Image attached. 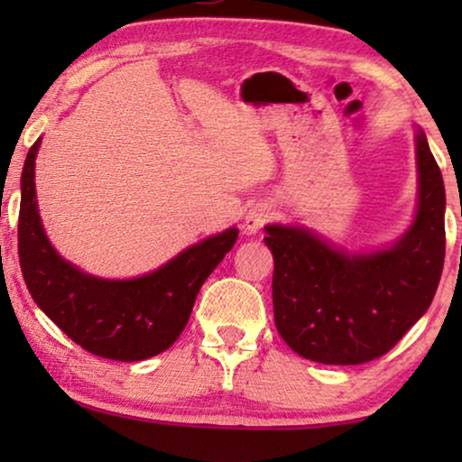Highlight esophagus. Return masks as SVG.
Wrapping results in <instances>:
<instances>
[{
    "mask_svg": "<svg viewBox=\"0 0 462 462\" xmlns=\"http://www.w3.org/2000/svg\"><path fill=\"white\" fill-rule=\"evenodd\" d=\"M267 220H269V208L267 206H264V204L252 206L244 217V231L248 233V236H254V233L263 229Z\"/></svg>",
    "mask_w": 462,
    "mask_h": 462,
    "instance_id": "34e87169",
    "label": "esophagus"
}]
</instances>
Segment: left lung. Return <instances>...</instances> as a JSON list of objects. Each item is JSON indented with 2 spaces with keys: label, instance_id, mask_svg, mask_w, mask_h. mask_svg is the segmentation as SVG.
I'll return each instance as SVG.
<instances>
[{
  "label": "left lung",
  "instance_id": "8db88e82",
  "mask_svg": "<svg viewBox=\"0 0 462 462\" xmlns=\"http://www.w3.org/2000/svg\"><path fill=\"white\" fill-rule=\"evenodd\" d=\"M419 201L393 244L349 252L300 225H267L273 313L282 338L311 362L356 365L381 357L427 313L446 254V189L427 136L414 125Z\"/></svg>",
  "mask_w": 462,
  "mask_h": 462
}]
</instances>
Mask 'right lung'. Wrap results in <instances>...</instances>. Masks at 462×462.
Returning a JSON list of instances; mask_svg holds the SVG:
<instances>
[{"label":"right lung","mask_w":462,"mask_h":462,"mask_svg":"<svg viewBox=\"0 0 462 462\" xmlns=\"http://www.w3.org/2000/svg\"><path fill=\"white\" fill-rule=\"evenodd\" d=\"M29 149L21 176L18 256L37 307L86 351L116 362H143L166 351L185 330L208 275L237 242L229 226L189 245L160 269L132 280L86 273L62 258L43 231L35 198V157Z\"/></svg>","instance_id":"1"}]
</instances>
